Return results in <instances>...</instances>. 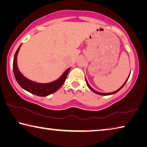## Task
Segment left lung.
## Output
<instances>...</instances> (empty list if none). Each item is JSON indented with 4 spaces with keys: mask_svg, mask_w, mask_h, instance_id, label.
I'll list each match as a JSON object with an SVG mask.
<instances>
[{
    "mask_svg": "<svg viewBox=\"0 0 147 147\" xmlns=\"http://www.w3.org/2000/svg\"><path fill=\"white\" fill-rule=\"evenodd\" d=\"M129 76H130V75H129ZM128 78H129V77H128V78L126 79V80L125 81V82L124 83V84L123 86H122L120 88H119V89H117V91H114V92H112V93H100V92H98V91H95V90H94V89L91 88V87L89 85V84H88V81H87V80H86V84H87V86H88V88L91 89V90L92 91H93L94 93H96V94H100V95H109V94H115V93H117V92L119 91H120L121 89L123 88L124 87V86L125 85V84L126 83V82H127V80H128Z\"/></svg>",
    "mask_w": 147,
    "mask_h": 147,
    "instance_id": "8db88e82",
    "label": "left lung"
}]
</instances>
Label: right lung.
Here are the masks:
<instances>
[{
  "label": "right lung",
  "instance_id": "obj_1",
  "mask_svg": "<svg viewBox=\"0 0 147 147\" xmlns=\"http://www.w3.org/2000/svg\"><path fill=\"white\" fill-rule=\"evenodd\" d=\"M21 46V45L19 46L18 49L17 50L16 54H15L13 62V71L14 76L20 86L22 88L25 89L26 91L30 92V93L39 96H48L49 94L53 93L57 90H58L61 88V86L64 84L71 68L67 69L64 72V73L62 74L60 78L56 81L53 82L48 84H40L30 80L27 79L26 77H24L21 74L18 67H17V56Z\"/></svg>",
  "mask_w": 147,
  "mask_h": 147
}]
</instances>
